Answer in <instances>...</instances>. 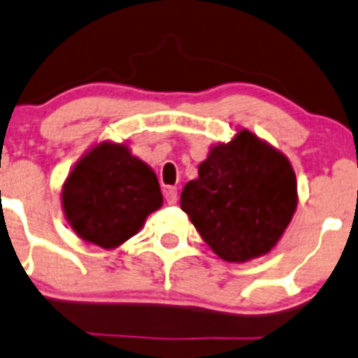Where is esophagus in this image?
Returning a JSON list of instances; mask_svg holds the SVG:
<instances>
[{
    "label": "esophagus",
    "instance_id": "esophagus-1",
    "mask_svg": "<svg viewBox=\"0 0 358 358\" xmlns=\"http://www.w3.org/2000/svg\"><path fill=\"white\" fill-rule=\"evenodd\" d=\"M164 197L168 201V204H175L178 201V190H176V187H168L164 192Z\"/></svg>",
    "mask_w": 358,
    "mask_h": 358
}]
</instances>
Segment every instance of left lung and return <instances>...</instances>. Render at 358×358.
Listing matches in <instances>:
<instances>
[{
  "instance_id": "left-lung-1",
  "label": "left lung",
  "mask_w": 358,
  "mask_h": 358,
  "mask_svg": "<svg viewBox=\"0 0 358 358\" xmlns=\"http://www.w3.org/2000/svg\"><path fill=\"white\" fill-rule=\"evenodd\" d=\"M180 204L220 259L245 262L269 252L292 220L296 173L285 155L241 131L211 148Z\"/></svg>"
}]
</instances>
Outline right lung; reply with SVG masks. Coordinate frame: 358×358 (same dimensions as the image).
I'll return each mask as SVG.
<instances>
[{
    "instance_id": "1",
    "label": "right lung",
    "mask_w": 358,
    "mask_h": 358,
    "mask_svg": "<svg viewBox=\"0 0 358 358\" xmlns=\"http://www.w3.org/2000/svg\"><path fill=\"white\" fill-rule=\"evenodd\" d=\"M161 204L157 176L126 145L92 148L62 189V208L73 231L103 248L119 246L136 234Z\"/></svg>"
}]
</instances>
